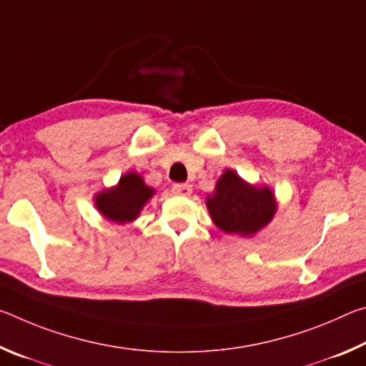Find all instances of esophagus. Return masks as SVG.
Wrapping results in <instances>:
<instances>
[{"instance_id":"34e87169","label":"esophagus","mask_w":366,"mask_h":366,"mask_svg":"<svg viewBox=\"0 0 366 366\" xmlns=\"http://www.w3.org/2000/svg\"><path fill=\"white\" fill-rule=\"evenodd\" d=\"M172 192H174L176 195L189 197L192 194V185L190 184H174L172 185Z\"/></svg>"}]
</instances>
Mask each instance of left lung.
<instances>
[{
	"label": "left lung",
	"mask_w": 366,
	"mask_h": 366,
	"mask_svg": "<svg viewBox=\"0 0 366 366\" xmlns=\"http://www.w3.org/2000/svg\"><path fill=\"white\" fill-rule=\"evenodd\" d=\"M207 208L222 232L253 237L274 218L277 202L268 185L250 184L235 171L226 169L207 195Z\"/></svg>",
	"instance_id": "obj_1"
}]
</instances>
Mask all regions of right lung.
<instances>
[{
	"label": "right lung",
	"mask_w": 366,
	"mask_h": 366,
	"mask_svg": "<svg viewBox=\"0 0 366 366\" xmlns=\"http://www.w3.org/2000/svg\"><path fill=\"white\" fill-rule=\"evenodd\" d=\"M157 190L147 185L144 177L135 171L122 174L113 187H107L94 195L95 208L104 219L126 224L139 218V214Z\"/></svg>",
	"instance_id": "add662e5"
}]
</instances>
